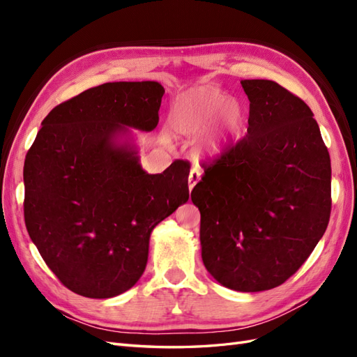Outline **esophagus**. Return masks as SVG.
<instances>
[{"instance_id":"34e87169","label":"esophagus","mask_w":357,"mask_h":357,"mask_svg":"<svg viewBox=\"0 0 357 357\" xmlns=\"http://www.w3.org/2000/svg\"><path fill=\"white\" fill-rule=\"evenodd\" d=\"M199 178H201V171L198 169V167H192V169L189 172V189L190 190L199 181Z\"/></svg>"}]
</instances>
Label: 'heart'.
<instances>
[{"mask_svg": "<svg viewBox=\"0 0 357 357\" xmlns=\"http://www.w3.org/2000/svg\"><path fill=\"white\" fill-rule=\"evenodd\" d=\"M220 113L222 122L205 144L207 152L218 153L226 139L238 132L243 123L240 107L229 104L228 96L219 89L201 86L176 96L169 110V123L177 134L195 137L207 131Z\"/></svg>", "mask_w": 357, "mask_h": 357, "instance_id": "heart-1", "label": "heart"}]
</instances>
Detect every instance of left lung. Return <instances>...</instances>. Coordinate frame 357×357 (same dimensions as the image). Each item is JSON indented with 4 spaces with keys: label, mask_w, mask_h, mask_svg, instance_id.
I'll return each instance as SVG.
<instances>
[{
    "label": "left lung",
    "mask_w": 357,
    "mask_h": 357,
    "mask_svg": "<svg viewBox=\"0 0 357 357\" xmlns=\"http://www.w3.org/2000/svg\"><path fill=\"white\" fill-rule=\"evenodd\" d=\"M247 135L204 162L190 198L207 271L225 287L283 284L331 218V158L310 107L273 80H241Z\"/></svg>",
    "instance_id": "1"
}]
</instances>
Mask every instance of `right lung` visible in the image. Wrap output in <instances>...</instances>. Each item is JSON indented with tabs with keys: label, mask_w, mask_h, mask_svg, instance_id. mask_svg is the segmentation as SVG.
I'll use <instances>...</instances> for the list:
<instances>
[{
	"label": "right lung",
	"mask_w": 357,
	"mask_h": 357,
	"mask_svg": "<svg viewBox=\"0 0 357 357\" xmlns=\"http://www.w3.org/2000/svg\"><path fill=\"white\" fill-rule=\"evenodd\" d=\"M165 89L158 82L95 86L41 122L25 165L28 234L59 282L86 298H113L144 273L155 226L189 199L188 160L147 174L126 126L152 131Z\"/></svg>",
	"instance_id": "obj_1"
}]
</instances>
